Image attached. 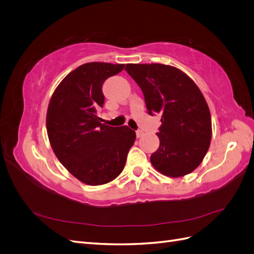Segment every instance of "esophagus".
<instances>
[{"label": "esophagus", "instance_id": "esophagus-1", "mask_svg": "<svg viewBox=\"0 0 254 254\" xmlns=\"http://www.w3.org/2000/svg\"><path fill=\"white\" fill-rule=\"evenodd\" d=\"M136 137H141L143 134H144V132L142 131V130H136Z\"/></svg>", "mask_w": 254, "mask_h": 254}]
</instances>
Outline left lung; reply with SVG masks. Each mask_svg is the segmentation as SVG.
I'll return each mask as SVG.
<instances>
[{"label":"left lung","mask_w":254,"mask_h":254,"mask_svg":"<svg viewBox=\"0 0 254 254\" xmlns=\"http://www.w3.org/2000/svg\"><path fill=\"white\" fill-rule=\"evenodd\" d=\"M143 92L148 114L160 113V146L150 161L168 177H181L201 163L212 137V121L202 93L177 67L151 64L126 65Z\"/></svg>","instance_id":"8db88e82"}]
</instances>
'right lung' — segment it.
Masks as SVG:
<instances>
[{"label":"right lung","mask_w":254,"mask_h":254,"mask_svg":"<svg viewBox=\"0 0 254 254\" xmlns=\"http://www.w3.org/2000/svg\"><path fill=\"white\" fill-rule=\"evenodd\" d=\"M125 64L89 63L60 82L50 101L47 129L52 148L74 177L89 186L114 180L124 170L135 132L128 126L102 124L103 84Z\"/></svg>","instance_id":"right-lung-1"}]
</instances>
